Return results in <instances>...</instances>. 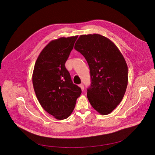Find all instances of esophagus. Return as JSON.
<instances>
[{
  "mask_svg": "<svg viewBox=\"0 0 155 155\" xmlns=\"http://www.w3.org/2000/svg\"><path fill=\"white\" fill-rule=\"evenodd\" d=\"M79 87L81 88L82 91H83V90L84 89V86L83 84H80V85H79Z\"/></svg>",
  "mask_w": 155,
  "mask_h": 155,
  "instance_id": "obj_1",
  "label": "esophagus"
}]
</instances>
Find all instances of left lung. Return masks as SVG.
Returning a JSON list of instances; mask_svg holds the SVG:
<instances>
[{
  "instance_id": "1",
  "label": "left lung",
  "mask_w": 155,
  "mask_h": 155,
  "mask_svg": "<svg viewBox=\"0 0 155 155\" xmlns=\"http://www.w3.org/2000/svg\"><path fill=\"white\" fill-rule=\"evenodd\" d=\"M74 49L85 58L91 85L87 97L100 114H110L122 100L128 85V66L119 49L98 34L81 35Z\"/></svg>"
}]
</instances>
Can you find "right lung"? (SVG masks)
Listing matches in <instances>:
<instances>
[{
	"label": "right lung",
	"instance_id": "obj_1",
	"mask_svg": "<svg viewBox=\"0 0 155 155\" xmlns=\"http://www.w3.org/2000/svg\"><path fill=\"white\" fill-rule=\"evenodd\" d=\"M78 36L51 41L38 56L32 75L37 98L55 119L67 118L74 110L81 89L74 85L65 67Z\"/></svg>",
	"mask_w": 155,
	"mask_h": 155
}]
</instances>
